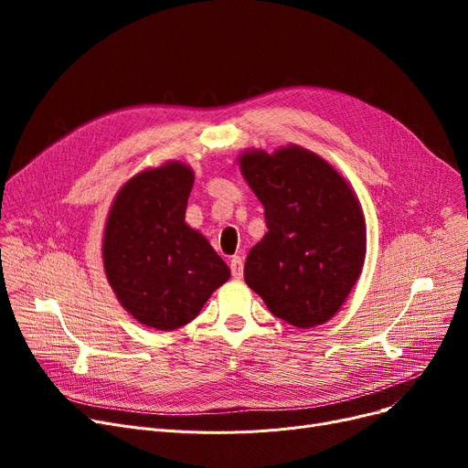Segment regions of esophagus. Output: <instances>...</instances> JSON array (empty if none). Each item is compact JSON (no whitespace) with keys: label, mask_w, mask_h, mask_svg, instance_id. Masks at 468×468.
<instances>
[{"label":"esophagus","mask_w":468,"mask_h":468,"mask_svg":"<svg viewBox=\"0 0 468 468\" xmlns=\"http://www.w3.org/2000/svg\"><path fill=\"white\" fill-rule=\"evenodd\" d=\"M229 269H231L233 279H240L242 277V258L240 256H233L229 260Z\"/></svg>","instance_id":"obj_1"}]
</instances>
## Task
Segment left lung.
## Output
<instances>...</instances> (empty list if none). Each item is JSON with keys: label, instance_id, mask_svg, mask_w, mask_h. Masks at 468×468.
<instances>
[{"label": "left lung", "instance_id": "1", "mask_svg": "<svg viewBox=\"0 0 468 468\" xmlns=\"http://www.w3.org/2000/svg\"><path fill=\"white\" fill-rule=\"evenodd\" d=\"M239 163L267 226L244 263V281L281 321L324 324L364 265L366 224L355 193L324 159L298 145L273 155L247 152Z\"/></svg>", "mask_w": 468, "mask_h": 468}]
</instances>
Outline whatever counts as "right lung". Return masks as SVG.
<instances>
[{"mask_svg":"<svg viewBox=\"0 0 468 468\" xmlns=\"http://www.w3.org/2000/svg\"><path fill=\"white\" fill-rule=\"evenodd\" d=\"M193 172L182 163L150 168L117 193L104 233L108 281L138 323L176 330L199 314L231 273L208 240L186 226Z\"/></svg>","mask_w":468,"mask_h":468,"instance_id":"right-lung-1","label":"right lung"}]
</instances>
